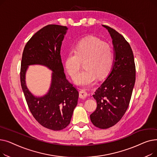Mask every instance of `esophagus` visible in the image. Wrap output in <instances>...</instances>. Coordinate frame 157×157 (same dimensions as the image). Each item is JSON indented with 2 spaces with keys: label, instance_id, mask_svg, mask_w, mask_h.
<instances>
[{
  "label": "esophagus",
  "instance_id": "34e87169",
  "mask_svg": "<svg viewBox=\"0 0 157 157\" xmlns=\"http://www.w3.org/2000/svg\"><path fill=\"white\" fill-rule=\"evenodd\" d=\"M87 95L88 94L85 90H81V91L79 92V97L81 98H85L87 97Z\"/></svg>",
  "mask_w": 157,
  "mask_h": 157
}]
</instances>
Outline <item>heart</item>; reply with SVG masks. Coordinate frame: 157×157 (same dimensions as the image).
Instances as JSON below:
<instances>
[{
  "label": "heart",
  "mask_w": 157,
  "mask_h": 157,
  "mask_svg": "<svg viewBox=\"0 0 157 157\" xmlns=\"http://www.w3.org/2000/svg\"><path fill=\"white\" fill-rule=\"evenodd\" d=\"M85 69L77 75L81 62ZM114 62L111 46L99 39L89 37L81 40L70 51L65 60V67L69 75L78 85L88 86L94 83L97 77L102 78L111 71Z\"/></svg>",
  "instance_id": "heart-1"
}]
</instances>
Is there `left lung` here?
<instances>
[{
  "label": "left lung",
  "mask_w": 157,
  "mask_h": 157,
  "mask_svg": "<svg viewBox=\"0 0 157 157\" xmlns=\"http://www.w3.org/2000/svg\"><path fill=\"white\" fill-rule=\"evenodd\" d=\"M102 26L113 40L114 62L108 76L93 95L97 106L90 120L95 127L105 129L117 124L128 108L136 81V65L132 50L124 37Z\"/></svg>",
  "instance_id": "1"
}]
</instances>
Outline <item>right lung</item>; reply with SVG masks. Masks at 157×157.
Masks as SVG:
<instances>
[{"instance_id": "obj_1", "label": "right lung", "mask_w": 157, "mask_h": 157, "mask_svg": "<svg viewBox=\"0 0 157 157\" xmlns=\"http://www.w3.org/2000/svg\"><path fill=\"white\" fill-rule=\"evenodd\" d=\"M67 29L65 26L48 25L39 30L25 46L21 62V85L29 108L39 123L53 130L68 126L79 97L77 89L66 79L60 56ZM31 64H42L53 71L51 87L43 97L34 96L26 85V72Z\"/></svg>"}]
</instances>
